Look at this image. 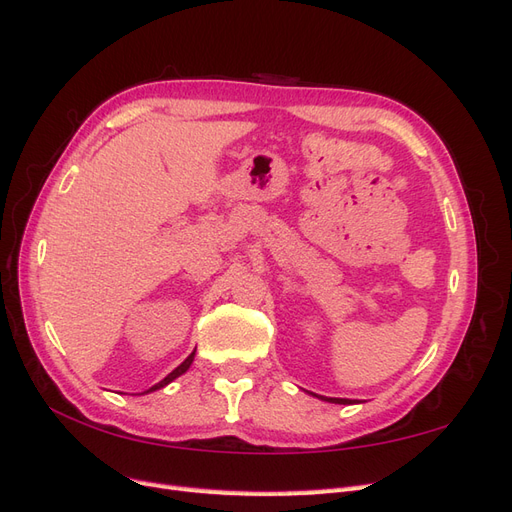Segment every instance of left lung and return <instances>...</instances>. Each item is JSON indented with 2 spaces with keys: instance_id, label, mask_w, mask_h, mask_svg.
Masks as SVG:
<instances>
[{
  "instance_id": "obj_1",
  "label": "left lung",
  "mask_w": 512,
  "mask_h": 512,
  "mask_svg": "<svg viewBox=\"0 0 512 512\" xmlns=\"http://www.w3.org/2000/svg\"><path fill=\"white\" fill-rule=\"evenodd\" d=\"M312 395H316V393H312ZM316 397L322 399V401H329V404H344V406L354 404L352 399H342V397H324V395H316Z\"/></svg>"
}]
</instances>
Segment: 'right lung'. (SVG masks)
<instances>
[{"label":"right lung","mask_w":512,"mask_h":512,"mask_svg":"<svg viewBox=\"0 0 512 512\" xmlns=\"http://www.w3.org/2000/svg\"><path fill=\"white\" fill-rule=\"evenodd\" d=\"M196 352V350H194ZM194 352L188 356V359H185L179 367H175L173 371H170V374L164 378V380H160L158 384H153L151 386V389L149 391H145V393H151V391H158V389H162V386H166V384H170V382H173L175 378H179L181 374H185V371H188L190 369V365H192V361H194Z\"/></svg>","instance_id":"1"}]
</instances>
